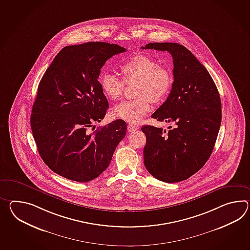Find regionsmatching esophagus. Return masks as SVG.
Returning <instances> with one entry per match:
<instances>
[{"mask_svg": "<svg viewBox=\"0 0 250 250\" xmlns=\"http://www.w3.org/2000/svg\"><path fill=\"white\" fill-rule=\"evenodd\" d=\"M138 126H136V125H131V124H129L127 125L128 132H130V133L138 130Z\"/></svg>", "mask_w": 250, "mask_h": 250, "instance_id": "1", "label": "esophagus"}]
</instances>
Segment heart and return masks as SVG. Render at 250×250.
<instances>
[{
	"label": "heart",
	"instance_id": "heart-1",
	"mask_svg": "<svg viewBox=\"0 0 250 250\" xmlns=\"http://www.w3.org/2000/svg\"><path fill=\"white\" fill-rule=\"evenodd\" d=\"M123 80L105 73L100 78V86L108 100L117 101L122 97L125 83L134 84L132 100L123 101L112 115L130 124H139L150 110V102L158 104L165 100L172 88L173 75L170 70L159 64L154 58L146 55H136L120 66Z\"/></svg>",
	"mask_w": 250,
	"mask_h": 250
}]
</instances>
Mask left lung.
<instances>
[{
  "label": "left lung",
  "instance_id": "8db88e82",
  "mask_svg": "<svg viewBox=\"0 0 250 250\" xmlns=\"http://www.w3.org/2000/svg\"><path fill=\"white\" fill-rule=\"evenodd\" d=\"M142 48L167 51L174 64L172 89L151 117L174 123L175 127L167 132L142 127L145 166L161 181L180 182L200 170L211 156L222 123L220 94L206 67L182 44L149 43Z\"/></svg>",
  "mask_w": 250,
  "mask_h": 250
}]
</instances>
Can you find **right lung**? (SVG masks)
Returning <instances> with one entry per match:
<instances>
[{"label": "right lung", "mask_w": 250, "mask_h": 250, "mask_svg": "<svg viewBox=\"0 0 250 250\" xmlns=\"http://www.w3.org/2000/svg\"><path fill=\"white\" fill-rule=\"evenodd\" d=\"M126 49L116 44L88 42L67 45L39 83L30 117L35 142L51 170L77 182L98 178L108 167L126 133L117 119L91 133L105 117L108 102L98 78L107 59Z\"/></svg>", "instance_id": "add662e5"}]
</instances>
